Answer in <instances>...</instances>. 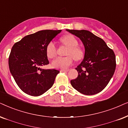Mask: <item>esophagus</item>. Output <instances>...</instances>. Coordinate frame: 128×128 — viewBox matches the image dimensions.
Here are the masks:
<instances>
[{"label":"esophagus","instance_id":"34e87169","mask_svg":"<svg viewBox=\"0 0 128 128\" xmlns=\"http://www.w3.org/2000/svg\"><path fill=\"white\" fill-rule=\"evenodd\" d=\"M68 70H61L60 72H68Z\"/></svg>","mask_w":128,"mask_h":128}]
</instances>
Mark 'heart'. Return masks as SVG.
Instances as JSON below:
<instances>
[{
    "label": "heart",
    "mask_w": 128,
    "mask_h": 128,
    "mask_svg": "<svg viewBox=\"0 0 128 128\" xmlns=\"http://www.w3.org/2000/svg\"><path fill=\"white\" fill-rule=\"evenodd\" d=\"M64 45L68 47L66 52V57H58L52 61V65L54 68L66 69L72 64L73 58L76 61L81 60L84 57V52L81 47L78 46V42L72 34H66L60 38ZM57 47L54 42H51L47 44L46 53L47 57L53 58L57 55Z\"/></svg>",
    "instance_id": "heart-1"
}]
</instances>
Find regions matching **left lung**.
I'll return each mask as SVG.
<instances>
[{"label":"left lung","mask_w":128,"mask_h":128,"mask_svg":"<svg viewBox=\"0 0 128 128\" xmlns=\"http://www.w3.org/2000/svg\"><path fill=\"white\" fill-rule=\"evenodd\" d=\"M82 41L84 58L77 66V78L71 81L72 87L80 93L91 95L102 91L115 72L116 57L102 39L88 30H66Z\"/></svg>","instance_id":"left-lung-1"}]
</instances>
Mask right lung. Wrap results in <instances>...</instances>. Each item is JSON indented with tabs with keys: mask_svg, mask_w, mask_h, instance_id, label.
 Returning <instances> with one entry per match:
<instances>
[{
	"mask_svg": "<svg viewBox=\"0 0 128 128\" xmlns=\"http://www.w3.org/2000/svg\"><path fill=\"white\" fill-rule=\"evenodd\" d=\"M61 30H41L27 35L15 43L8 57V67L16 84L24 92L39 96L54 84L60 72L55 69H42L47 65V44Z\"/></svg>",
	"mask_w": 128,
	"mask_h": 128,
	"instance_id": "obj_1",
	"label": "right lung"
}]
</instances>
